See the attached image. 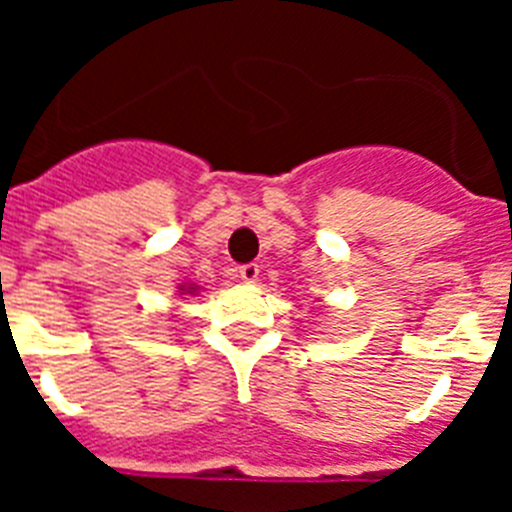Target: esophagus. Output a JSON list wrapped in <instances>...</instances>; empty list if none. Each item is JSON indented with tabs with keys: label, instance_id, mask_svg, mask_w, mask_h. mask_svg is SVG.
Instances as JSON below:
<instances>
[{
	"label": "esophagus",
	"instance_id": "1",
	"mask_svg": "<svg viewBox=\"0 0 512 512\" xmlns=\"http://www.w3.org/2000/svg\"><path fill=\"white\" fill-rule=\"evenodd\" d=\"M238 277H241L243 282H256V279H259V264L238 266Z\"/></svg>",
	"mask_w": 512,
	"mask_h": 512
}]
</instances>
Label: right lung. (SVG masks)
<instances>
[{"instance_id":"add662e5","label":"right lung","mask_w":512,"mask_h":512,"mask_svg":"<svg viewBox=\"0 0 512 512\" xmlns=\"http://www.w3.org/2000/svg\"><path fill=\"white\" fill-rule=\"evenodd\" d=\"M179 289H182V295H189V292H197V287H184V284Z\"/></svg>"}]
</instances>
